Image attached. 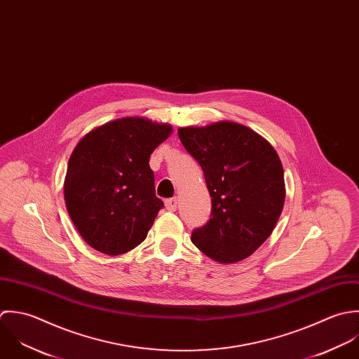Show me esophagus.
I'll return each instance as SVG.
<instances>
[{"instance_id": "obj_1", "label": "esophagus", "mask_w": 359, "mask_h": 359, "mask_svg": "<svg viewBox=\"0 0 359 359\" xmlns=\"http://www.w3.org/2000/svg\"><path fill=\"white\" fill-rule=\"evenodd\" d=\"M177 204H179V203H177V198H176V197L169 198V200H166V201H165V207H166V210H168V211H172V212L177 210Z\"/></svg>"}]
</instances>
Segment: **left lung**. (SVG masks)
<instances>
[{"label": "left lung", "instance_id": "obj_1", "mask_svg": "<svg viewBox=\"0 0 359 359\" xmlns=\"http://www.w3.org/2000/svg\"><path fill=\"white\" fill-rule=\"evenodd\" d=\"M179 139L201 165L212 197L210 220L191 241L220 264L250 257L273 231L282 214L285 172L275 148L234 122L180 128Z\"/></svg>", "mask_w": 359, "mask_h": 359}]
</instances>
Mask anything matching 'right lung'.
Instances as JSON below:
<instances>
[{
    "label": "right lung",
    "mask_w": 359,
    "mask_h": 359,
    "mask_svg": "<svg viewBox=\"0 0 359 359\" xmlns=\"http://www.w3.org/2000/svg\"><path fill=\"white\" fill-rule=\"evenodd\" d=\"M170 133L166 123L122 118L91 130L74 147L65 204L90 247L121 255L145 240L163 207L155 196L149 155Z\"/></svg>",
    "instance_id": "obj_1"
}]
</instances>
